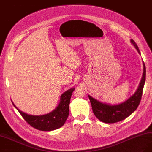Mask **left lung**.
Here are the masks:
<instances>
[{"label": "left lung", "instance_id": "obj_1", "mask_svg": "<svg viewBox=\"0 0 152 152\" xmlns=\"http://www.w3.org/2000/svg\"><path fill=\"white\" fill-rule=\"evenodd\" d=\"M131 42L140 54V50L135 42L131 39ZM145 77L146 68L143 63V76L137 91L126 102L120 104L110 105L103 103L88 95L94 115L98 120L106 123H116L126 118L135 111L140 103L145 82Z\"/></svg>", "mask_w": 152, "mask_h": 152}]
</instances>
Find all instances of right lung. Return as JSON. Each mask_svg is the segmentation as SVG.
I'll list each match as a JSON object with an SVG mask.
<instances>
[{
	"label": "right lung",
	"mask_w": 152,
	"mask_h": 152,
	"mask_svg": "<svg viewBox=\"0 0 152 152\" xmlns=\"http://www.w3.org/2000/svg\"><path fill=\"white\" fill-rule=\"evenodd\" d=\"M75 88L64 92L61 96V102L56 109L50 113L41 115H30L20 111L13 103L14 107L23 117L27 123L37 130L41 131H52L63 126L69 115V106L71 94Z\"/></svg>",
	"instance_id": "obj_1"
}]
</instances>
